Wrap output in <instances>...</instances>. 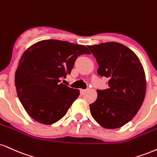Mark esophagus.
<instances>
[{
  "instance_id": "1",
  "label": "esophagus",
  "mask_w": 157,
  "mask_h": 157,
  "mask_svg": "<svg viewBox=\"0 0 157 157\" xmlns=\"http://www.w3.org/2000/svg\"><path fill=\"white\" fill-rule=\"evenodd\" d=\"M86 92V90H83V89L80 90V94H82V95H83Z\"/></svg>"
}]
</instances>
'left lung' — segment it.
<instances>
[{
    "mask_svg": "<svg viewBox=\"0 0 157 157\" xmlns=\"http://www.w3.org/2000/svg\"><path fill=\"white\" fill-rule=\"evenodd\" d=\"M99 65L98 75L109 79V88L97 90L90 105L94 120L105 129H117L130 121L142 106L146 90L145 71L132 50L118 42L88 46Z\"/></svg>",
    "mask_w": 157,
    "mask_h": 157,
    "instance_id": "obj_1",
    "label": "left lung"
}]
</instances>
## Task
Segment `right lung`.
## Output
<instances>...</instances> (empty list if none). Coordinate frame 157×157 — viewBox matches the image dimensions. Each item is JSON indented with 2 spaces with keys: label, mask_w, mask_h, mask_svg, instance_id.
<instances>
[{
  "label": "right lung",
  "mask_w": 157,
  "mask_h": 157,
  "mask_svg": "<svg viewBox=\"0 0 157 157\" xmlns=\"http://www.w3.org/2000/svg\"><path fill=\"white\" fill-rule=\"evenodd\" d=\"M90 52L84 45L57 39L36 43L25 51L15 73L20 102L33 119L52 124L67 114L80 90L60 83L70 75L80 55Z\"/></svg>",
  "instance_id": "obj_1"
}]
</instances>
